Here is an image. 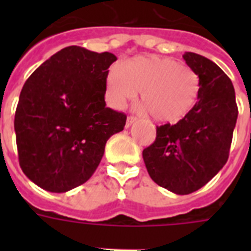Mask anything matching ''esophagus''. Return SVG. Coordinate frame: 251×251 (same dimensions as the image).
Here are the masks:
<instances>
[{"instance_id": "1", "label": "esophagus", "mask_w": 251, "mask_h": 251, "mask_svg": "<svg viewBox=\"0 0 251 251\" xmlns=\"http://www.w3.org/2000/svg\"><path fill=\"white\" fill-rule=\"evenodd\" d=\"M134 122H135V117H131V116H130V117H127V120H126V129H129L130 126L133 125Z\"/></svg>"}]
</instances>
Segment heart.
Instances as JSON below:
<instances>
[{"label": "heart", "mask_w": 251, "mask_h": 251, "mask_svg": "<svg viewBox=\"0 0 251 251\" xmlns=\"http://www.w3.org/2000/svg\"><path fill=\"white\" fill-rule=\"evenodd\" d=\"M198 74L189 66L159 56H138L112 69L105 79L106 99L122 108L141 91L139 109L156 121L176 122L189 114L199 96Z\"/></svg>", "instance_id": "1"}]
</instances>
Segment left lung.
I'll return each instance as SVG.
<instances>
[{"instance_id":"8db88e82","label":"left lung","mask_w":251,"mask_h":251,"mask_svg":"<svg viewBox=\"0 0 251 251\" xmlns=\"http://www.w3.org/2000/svg\"><path fill=\"white\" fill-rule=\"evenodd\" d=\"M182 57L199 76L198 101L177 124L157 126L155 142L143 150L150 177L178 195L204 186L226 165L238 116L234 87L226 73L197 53Z\"/></svg>"}]
</instances>
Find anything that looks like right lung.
I'll return each mask as SVG.
<instances>
[{"label": "right lung", "instance_id": "right-lung-1", "mask_svg": "<svg viewBox=\"0 0 251 251\" xmlns=\"http://www.w3.org/2000/svg\"><path fill=\"white\" fill-rule=\"evenodd\" d=\"M113 53L66 47L25 80L14 129L22 171L37 186L66 193L94 175L105 143L126 116L106 108L105 79Z\"/></svg>", "mask_w": 251, "mask_h": 251}]
</instances>
